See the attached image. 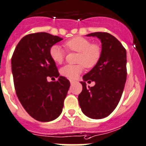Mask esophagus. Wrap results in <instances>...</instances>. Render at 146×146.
Returning a JSON list of instances; mask_svg holds the SVG:
<instances>
[{"instance_id": "obj_1", "label": "esophagus", "mask_w": 146, "mask_h": 146, "mask_svg": "<svg viewBox=\"0 0 146 146\" xmlns=\"http://www.w3.org/2000/svg\"><path fill=\"white\" fill-rule=\"evenodd\" d=\"M70 83H71V84H73L74 83V82L72 81V80H70Z\"/></svg>"}]
</instances>
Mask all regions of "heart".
<instances>
[{"instance_id": "1", "label": "heart", "mask_w": 146, "mask_h": 146, "mask_svg": "<svg viewBox=\"0 0 146 146\" xmlns=\"http://www.w3.org/2000/svg\"><path fill=\"white\" fill-rule=\"evenodd\" d=\"M69 51L78 52L76 65H66L60 69L62 76L70 80H75L82 72L84 66L92 68L98 64L101 56V48L98 44H91L90 40L82 36H75L68 40L64 44ZM49 55L56 64H62L64 59L65 53L62 47L54 45L50 48Z\"/></svg>"}]
</instances>
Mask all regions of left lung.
<instances>
[{"mask_svg":"<svg viewBox=\"0 0 146 146\" xmlns=\"http://www.w3.org/2000/svg\"><path fill=\"white\" fill-rule=\"evenodd\" d=\"M87 36L98 37L102 43L100 59L83 76L82 91L78 96L83 113L92 119L107 117L119 103L127 77L126 50L115 36L105 32L91 33ZM95 81L94 87L86 82Z\"/></svg>","mask_w":146,"mask_h":146,"instance_id":"left-lung-1","label":"left lung"}]
</instances>
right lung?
Wrapping results in <instances>:
<instances>
[{
    "mask_svg": "<svg viewBox=\"0 0 146 146\" xmlns=\"http://www.w3.org/2000/svg\"><path fill=\"white\" fill-rule=\"evenodd\" d=\"M63 39L46 32L25 36L16 46L11 59L15 89L19 101L33 118L49 122L62 112L70 82L59 76L49 55L50 48ZM47 76L58 77L48 82Z\"/></svg>",
    "mask_w": 146,
    "mask_h": 146,
    "instance_id": "1",
    "label": "right lung"
}]
</instances>
